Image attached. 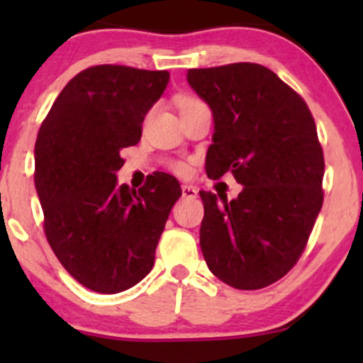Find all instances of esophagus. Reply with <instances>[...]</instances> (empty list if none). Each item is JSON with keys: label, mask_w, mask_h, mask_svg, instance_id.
<instances>
[{"label": "esophagus", "mask_w": 363, "mask_h": 363, "mask_svg": "<svg viewBox=\"0 0 363 363\" xmlns=\"http://www.w3.org/2000/svg\"><path fill=\"white\" fill-rule=\"evenodd\" d=\"M182 198H196L198 196V189L191 184H182Z\"/></svg>", "instance_id": "1"}]
</instances>
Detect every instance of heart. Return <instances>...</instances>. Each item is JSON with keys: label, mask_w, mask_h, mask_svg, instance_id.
I'll return each mask as SVG.
<instances>
[{"label": "heart", "mask_w": 363, "mask_h": 363, "mask_svg": "<svg viewBox=\"0 0 363 363\" xmlns=\"http://www.w3.org/2000/svg\"><path fill=\"white\" fill-rule=\"evenodd\" d=\"M199 101L198 99H193V97H182L181 101H179V111H184L187 107L194 106V104H198ZM174 170H176L177 174H181V176H186L187 172H189V167H187V164H182V162H177L176 165H174Z\"/></svg>", "instance_id": "1"}]
</instances>
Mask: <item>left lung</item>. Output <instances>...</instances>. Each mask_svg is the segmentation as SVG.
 I'll return each instance as SVG.
<instances>
[{
    "mask_svg": "<svg viewBox=\"0 0 363 363\" xmlns=\"http://www.w3.org/2000/svg\"><path fill=\"white\" fill-rule=\"evenodd\" d=\"M187 83L213 114L208 177L230 170L242 191H199V245L210 272L239 290L272 285L290 272L323 206L324 157L298 94L254 62L189 69Z\"/></svg>",
    "mask_w": 363,
    "mask_h": 363,
    "instance_id": "8db88e82",
    "label": "left lung"
}]
</instances>
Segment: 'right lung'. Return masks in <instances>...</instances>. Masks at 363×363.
Here are the masks:
<instances>
[{"mask_svg": "<svg viewBox=\"0 0 363 363\" xmlns=\"http://www.w3.org/2000/svg\"><path fill=\"white\" fill-rule=\"evenodd\" d=\"M167 72L102 65L62 89L35 141V191L49 244L77 281L119 294L152 272L155 249L182 191L155 172L141 189L118 186L121 150L167 89Z\"/></svg>", "mask_w": 363, "mask_h": 363, "instance_id": "1", "label": "right lung"}]
</instances>
